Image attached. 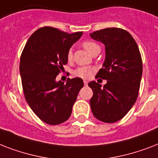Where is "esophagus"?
I'll use <instances>...</instances> for the list:
<instances>
[{
	"label": "esophagus",
	"mask_w": 158,
	"mask_h": 158,
	"mask_svg": "<svg viewBox=\"0 0 158 158\" xmlns=\"http://www.w3.org/2000/svg\"><path fill=\"white\" fill-rule=\"evenodd\" d=\"M84 85H88V84H89V82L87 81V80H84Z\"/></svg>",
	"instance_id": "34e87169"
}]
</instances>
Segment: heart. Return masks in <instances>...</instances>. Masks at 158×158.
Wrapping results in <instances>:
<instances>
[{"instance_id": "1", "label": "heart", "mask_w": 158, "mask_h": 158, "mask_svg": "<svg viewBox=\"0 0 158 158\" xmlns=\"http://www.w3.org/2000/svg\"><path fill=\"white\" fill-rule=\"evenodd\" d=\"M83 46L84 48L86 49V51L90 54H93L94 52H96L97 50H99L100 49V47H99L96 43L94 42H92V41H85L84 43H83ZM72 58H73V52H72V49H69L67 52V59L68 60H71ZM94 72V69L91 67L88 66H83V67H79L77 68L75 70H74V74L76 75V76L81 77V78H84V79H88V78H90L92 76V74Z\"/></svg>"}]
</instances>
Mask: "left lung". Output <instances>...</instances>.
I'll return each mask as SVG.
<instances>
[{
    "label": "left lung",
    "instance_id": "left-lung-1",
    "mask_svg": "<svg viewBox=\"0 0 158 158\" xmlns=\"http://www.w3.org/2000/svg\"><path fill=\"white\" fill-rule=\"evenodd\" d=\"M90 37L105 46V60L96 77L106 79L103 87L95 81L89 83L94 92L91 110L102 122H116L137 100L143 73L139 49L130 33L121 28H104Z\"/></svg>",
    "mask_w": 158,
    "mask_h": 158
}]
</instances>
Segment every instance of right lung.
Instances as JSON below:
<instances>
[{"label":"right lung","instance_id":"add662e5","mask_svg":"<svg viewBox=\"0 0 158 158\" xmlns=\"http://www.w3.org/2000/svg\"><path fill=\"white\" fill-rule=\"evenodd\" d=\"M83 32L67 33L52 27H43L31 35L21 55L19 71L27 102L39 119L48 125L66 121L79 90L80 78L65 84L56 78L68 62L67 52L81 38Z\"/></svg>","mask_w":158,"mask_h":158}]
</instances>
